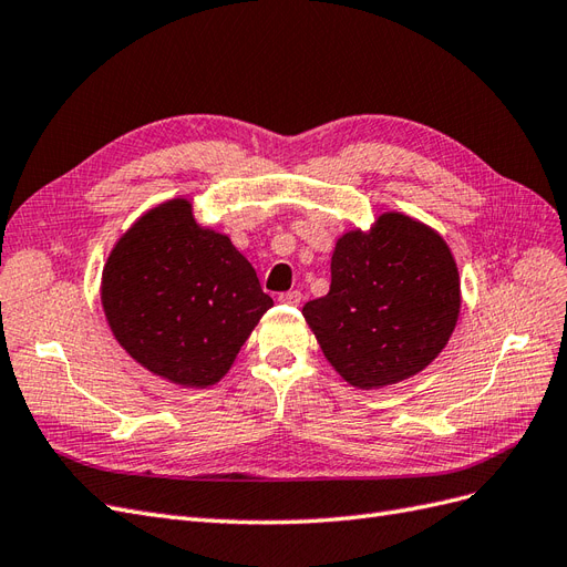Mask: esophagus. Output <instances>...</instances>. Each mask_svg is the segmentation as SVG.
I'll list each match as a JSON object with an SVG mask.
<instances>
[{
	"label": "esophagus",
	"instance_id": "esophagus-1",
	"mask_svg": "<svg viewBox=\"0 0 567 567\" xmlns=\"http://www.w3.org/2000/svg\"><path fill=\"white\" fill-rule=\"evenodd\" d=\"M279 302H284V305H300L302 302V293L300 290H286V293H281L279 296Z\"/></svg>",
	"mask_w": 567,
	"mask_h": 567
}]
</instances>
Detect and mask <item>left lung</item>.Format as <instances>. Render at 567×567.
I'll return each mask as SVG.
<instances>
[{
    "mask_svg": "<svg viewBox=\"0 0 567 567\" xmlns=\"http://www.w3.org/2000/svg\"><path fill=\"white\" fill-rule=\"evenodd\" d=\"M458 271L442 238L400 213L338 238L331 290L302 307L326 359L354 388L423 371L458 317Z\"/></svg>",
    "mask_w": 567,
    "mask_h": 567,
    "instance_id": "8db88e82",
    "label": "left lung"
}]
</instances>
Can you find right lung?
Returning <instances> with one entry per match:
<instances>
[{
  "instance_id": "obj_1",
  "label": "right lung",
  "mask_w": 567,
  "mask_h": 567,
  "mask_svg": "<svg viewBox=\"0 0 567 567\" xmlns=\"http://www.w3.org/2000/svg\"><path fill=\"white\" fill-rule=\"evenodd\" d=\"M101 302L136 362L179 385L217 383L274 305L227 236L200 229L188 200L146 213L120 238Z\"/></svg>"
}]
</instances>
